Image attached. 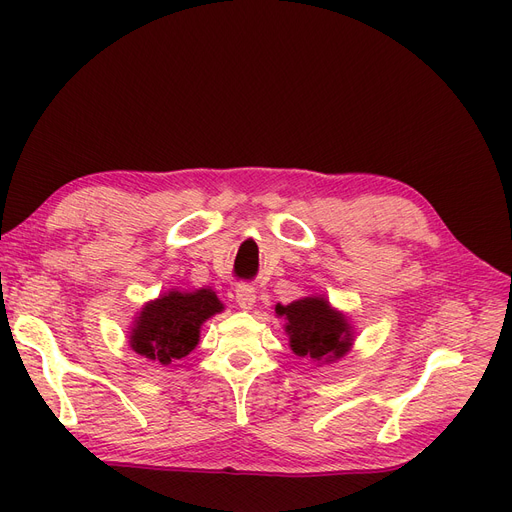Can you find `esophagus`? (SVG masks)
<instances>
[{
    "label": "esophagus",
    "mask_w": 512,
    "mask_h": 512,
    "mask_svg": "<svg viewBox=\"0 0 512 512\" xmlns=\"http://www.w3.org/2000/svg\"><path fill=\"white\" fill-rule=\"evenodd\" d=\"M255 299H257V294H255V288L251 284L240 282L236 286V303H238L240 309H251L255 305Z\"/></svg>",
    "instance_id": "1"
}]
</instances>
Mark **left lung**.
<instances>
[{
	"label": "left lung",
	"mask_w": 512,
	"mask_h": 512,
	"mask_svg": "<svg viewBox=\"0 0 512 512\" xmlns=\"http://www.w3.org/2000/svg\"><path fill=\"white\" fill-rule=\"evenodd\" d=\"M276 313L288 319L290 348L299 357L334 361L351 348V328L346 319L332 311L326 299L307 297L290 305H276Z\"/></svg>",
	"instance_id": "obj_1"
}]
</instances>
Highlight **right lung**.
<instances>
[{"label": "right lung", "instance_id": "add662e5", "mask_svg": "<svg viewBox=\"0 0 512 512\" xmlns=\"http://www.w3.org/2000/svg\"><path fill=\"white\" fill-rule=\"evenodd\" d=\"M222 309L209 288L159 297L141 311L130 336L132 351L161 365L182 359L197 346L203 321Z\"/></svg>", "mask_w": 512, "mask_h": 512}]
</instances>
